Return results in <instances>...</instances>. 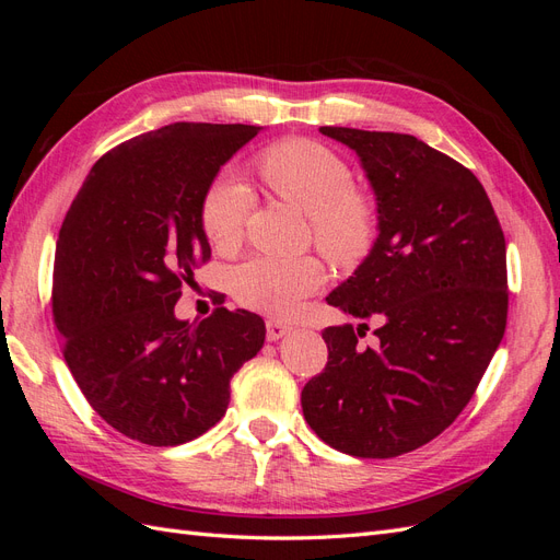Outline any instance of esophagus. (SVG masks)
<instances>
[{
  "label": "esophagus",
  "instance_id": "esophagus-1",
  "mask_svg": "<svg viewBox=\"0 0 560 560\" xmlns=\"http://www.w3.org/2000/svg\"><path fill=\"white\" fill-rule=\"evenodd\" d=\"M287 334H292V327L284 325V322H280V319H268V322H266V336H268V341H278V338H282V336H287Z\"/></svg>",
  "mask_w": 560,
  "mask_h": 560
}]
</instances>
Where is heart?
Returning <instances> with one entry per match:
<instances>
[{
	"label": "heart",
	"instance_id": "obj_1",
	"mask_svg": "<svg viewBox=\"0 0 560 560\" xmlns=\"http://www.w3.org/2000/svg\"><path fill=\"white\" fill-rule=\"evenodd\" d=\"M259 173L268 189L306 212L313 241L336 264H358L376 235V208L354 189L348 163L331 149L311 140H282L259 156ZM252 196L231 175L214 179L202 200V229L217 249L241 243ZM327 270L315 257H252L233 270L231 290L245 308L287 317L303 299L315 294Z\"/></svg>",
	"mask_w": 560,
	"mask_h": 560
}]
</instances>
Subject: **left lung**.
Masks as SVG:
<instances>
[{"label":"left lung","instance_id":"8db88e82","mask_svg":"<svg viewBox=\"0 0 560 560\" xmlns=\"http://www.w3.org/2000/svg\"><path fill=\"white\" fill-rule=\"evenodd\" d=\"M319 132L360 156L378 206L374 247L327 303L383 327L376 348L352 325L322 331L329 358L303 387V418L336 451L395 457L442 434L493 360L510 306L504 233L474 173L413 135Z\"/></svg>","mask_w":560,"mask_h":560}]
</instances>
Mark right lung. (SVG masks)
I'll return each instance as SVG.
<instances>
[{
  "instance_id": "right-lung-1",
  "label": "right lung",
  "mask_w": 560,
  "mask_h": 560,
  "mask_svg": "<svg viewBox=\"0 0 560 560\" xmlns=\"http://www.w3.org/2000/svg\"><path fill=\"white\" fill-rule=\"evenodd\" d=\"M259 126L171 124L100 159L65 214L54 319L65 362L107 425L177 446L226 413L231 378L264 346L249 311L175 317L184 282L210 259L202 200Z\"/></svg>"
}]
</instances>
